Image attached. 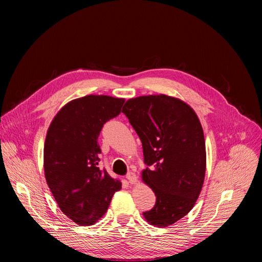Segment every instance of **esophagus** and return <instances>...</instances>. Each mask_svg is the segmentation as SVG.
<instances>
[{
	"instance_id": "obj_1",
	"label": "esophagus",
	"mask_w": 262,
	"mask_h": 262,
	"mask_svg": "<svg viewBox=\"0 0 262 262\" xmlns=\"http://www.w3.org/2000/svg\"><path fill=\"white\" fill-rule=\"evenodd\" d=\"M126 179L129 180V182H130L131 185H134L138 181V177H137V175L134 172H129L128 175H126Z\"/></svg>"
}]
</instances>
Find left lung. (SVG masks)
<instances>
[{
    "label": "left lung",
    "instance_id": "obj_1",
    "mask_svg": "<svg viewBox=\"0 0 262 262\" xmlns=\"http://www.w3.org/2000/svg\"><path fill=\"white\" fill-rule=\"evenodd\" d=\"M122 113L142 142L147 165L142 180L156 195L143 216L156 227L172 225L192 210L204 182L207 152L199 118L185 101L164 94L126 100Z\"/></svg>",
    "mask_w": 262,
    "mask_h": 262
}]
</instances>
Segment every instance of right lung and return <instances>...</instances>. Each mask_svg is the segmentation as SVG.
Instances as JSON below:
<instances>
[{
    "instance_id": "right-lung-1",
    "label": "right lung",
    "mask_w": 262,
    "mask_h": 262,
    "mask_svg": "<svg viewBox=\"0 0 262 262\" xmlns=\"http://www.w3.org/2000/svg\"><path fill=\"white\" fill-rule=\"evenodd\" d=\"M123 98L87 95L69 101L54 116L43 147L45 177L63 214L81 226L107 212L120 180L98 167L102 125L121 112Z\"/></svg>"
}]
</instances>
